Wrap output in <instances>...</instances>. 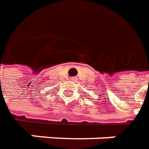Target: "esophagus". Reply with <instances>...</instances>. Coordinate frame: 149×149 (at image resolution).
I'll list each match as a JSON object with an SVG mask.
<instances>
[{"mask_svg":"<svg viewBox=\"0 0 149 149\" xmlns=\"http://www.w3.org/2000/svg\"><path fill=\"white\" fill-rule=\"evenodd\" d=\"M75 79H76V78H71V80H72V81H75Z\"/></svg>","mask_w":149,"mask_h":149,"instance_id":"1","label":"esophagus"}]
</instances>
